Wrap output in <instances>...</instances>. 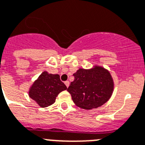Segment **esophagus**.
<instances>
[{"instance_id":"esophagus-1","label":"esophagus","mask_w":145,"mask_h":145,"mask_svg":"<svg viewBox=\"0 0 145 145\" xmlns=\"http://www.w3.org/2000/svg\"><path fill=\"white\" fill-rule=\"evenodd\" d=\"M64 84H65V85H66V86L67 88H68V86H70V82H69V81H65V82H64Z\"/></svg>"}]
</instances>
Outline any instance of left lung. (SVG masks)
<instances>
[{
	"label": "left lung",
	"mask_w": 145,
	"mask_h": 145,
	"mask_svg": "<svg viewBox=\"0 0 145 145\" xmlns=\"http://www.w3.org/2000/svg\"><path fill=\"white\" fill-rule=\"evenodd\" d=\"M68 87L72 101L79 108L90 110L106 103L113 94L114 83L110 72L102 66L79 68Z\"/></svg>",
	"instance_id": "left-lung-1"
}]
</instances>
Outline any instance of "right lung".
<instances>
[{"label": "right lung", "mask_w": 145, "mask_h": 145, "mask_svg": "<svg viewBox=\"0 0 145 145\" xmlns=\"http://www.w3.org/2000/svg\"><path fill=\"white\" fill-rule=\"evenodd\" d=\"M66 89L59 75L44 71L29 88L28 95L41 108H45L54 104L58 95Z\"/></svg>", "instance_id": "right-lung-1"}]
</instances>
